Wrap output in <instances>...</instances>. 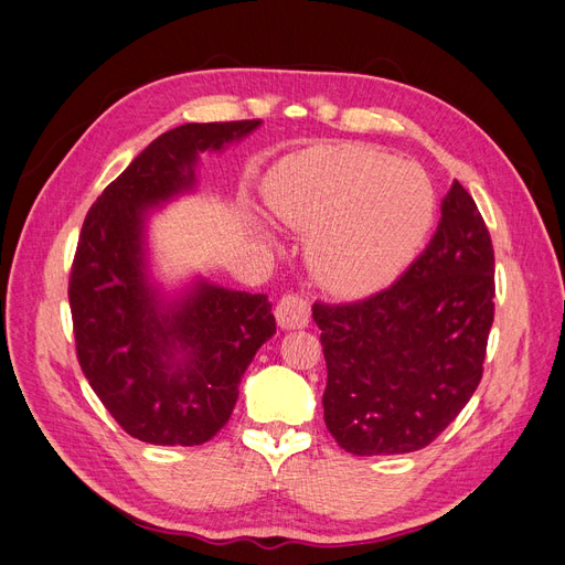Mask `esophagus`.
<instances>
[{"label": "esophagus", "mask_w": 565, "mask_h": 565, "mask_svg": "<svg viewBox=\"0 0 565 565\" xmlns=\"http://www.w3.org/2000/svg\"><path fill=\"white\" fill-rule=\"evenodd\" d=\"M311 309L301 295H285L276 306V320L282 330H301L309 324Z\"/></svg>", "instance_id": "34e87169"}]
</instances>
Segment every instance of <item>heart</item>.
Listing matches in <instances>:
<instances>
[{
    "instance_id": "obj_1",
    "label": "heart",
    "mask_w": 565,
    "mask_h": 565,
    "mask_svg": "<svg viewBox=\"0 0 565 565\" xmlns=\"http://www.w3.org/2000/svg\"><path fill=\"white\" fill-rule=\"evenodd\" d=\"M266 210L309 233V264L337 295H365L415 259L436 221L424 169L363 143L289 156L266 181Z\"/></svg>"
}]
</instances>
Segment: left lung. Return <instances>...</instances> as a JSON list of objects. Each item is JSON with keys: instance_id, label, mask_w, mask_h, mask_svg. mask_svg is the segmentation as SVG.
Here are the masks:
<instances>
[{"instance_id": "8db88e82", "label": "left lung", "mask_w": 565, "mask_h": 565, "mask_svg": "<svg viewBox=\"0 0 565 565\" xmlns=\"http://www.w3.org/2000/svg\"><path fill=\"white\" fill-rule=\"evenodd\" d=\"M492 299L490 233L452 181L431 243L396 282L353 303H313L324 424L339 446L361 457L429 446L483 377Z\"/></svg>"}]
</instances>
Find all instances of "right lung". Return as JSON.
<instances>
[{
	"mask_svg": "<svg viewBox=\"0 0 565 565\" xmlns=\"http://www.w3.org/2000/svg\"><path fill=\"white\" fill-rule=\"evenodd\" d=\"M262 119L181 125L158 136L84 218L71 273L77 361L122 429L152 446H202L224 426L247 365L276 334L266 295L198 278L179 297L150 282L146 221L193 191L200 152Z\"/></svg>",
	"mask_w": 565,
	"mask_h": 565,
	"instance_id": "obj_1",
	"label": "right lung"
}]
</instances>
